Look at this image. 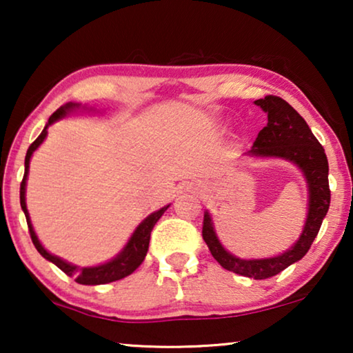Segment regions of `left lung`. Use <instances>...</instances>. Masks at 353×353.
Segmentation results:
<instances>
[{
	"instance_id": "obj_1",
	"label": "left lung",
	"mask_w": 353,
	"mask_h": 353,
	"mask_svg": "<svg viewBox=\"0 0 353 353\" xmlns=\"http://www.w3.org/2000/svg\"><path fill=\"white\" fill-rule=\"evenodd\" d=\"M255 104L268 114V123L260 130L252 149L248 154L254 157H279L296 163L301 168L308 186V214L303 231L292 248L281 255L245 260L230 254L221 245L215 234L212 216L209 212H205L202 238L209 245L214 259L225 270L248 278L267 279L301 260L308 252L313 239L316 238L331 202L330 181H327L330 167H327L325 149L292 105L273 94L257 99Z\"/></svg>"
}]
</instances>
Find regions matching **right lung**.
<instances>
[{
	"label": "right lung",
	"instance_id": "1",
	"mask_svg": "<svg viewBox=\"0 0 353 353\" xmlns=\"http://www.w3.org/2000/svg\"><path fill=\"white\" fill-rule=\"evenodd\" d=\"M79 108H80V104L67 103V104L62 105V108L57 109L56 112L51 115L50 120H48L46 127L43 128L40 137H38L35 141L30 144V148H28L27 156H26V173H23V178H22V183H21V207H22L23 214H26L32 243L37 248L38 252H40L46 260H50V262L54 263L57 268H61L62 272L67 274V276L75 278V281L79 284H86V286H96V284L112 283V281H117V279H122L125 276H128V274H132L134 270H137L139 265L143 263V260L148 254L149 239H151V231L154 228V225L157 223L159 219H161V216L163 215V212H165L170 205L162 207L161 210L154 212V214L146 216V219H144L141 223L137 226V230L133 231L132 238L128 239L127 245H125V248L120 250V252L115 255L112 260H109V262H105L103 265H98V267H81V268L75 267V265H72L69 262H65V260H62L59 257H56V255L50 254L45 248H43L41 243L37 238L35 231H33L30 215H28L27 204H26V185H27V176H28V165H30V157H32V154L37 151L38 146H40V144L45 141V138L48 134V127L54 123L56 120L64 117L67 112H70V110L79 109Z\"/></svg>",
	"mask_w": 353,
	"mask_h": 353
}]
</instances>
